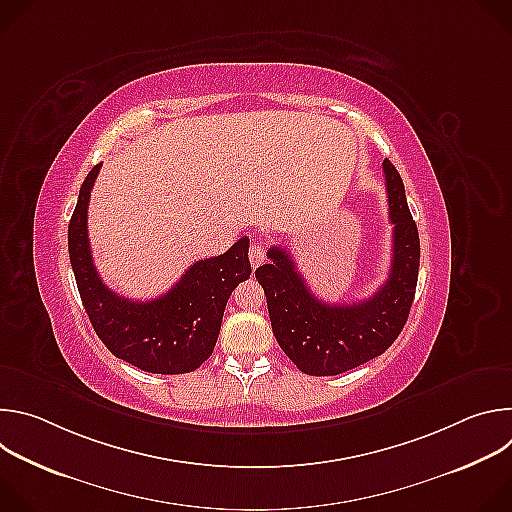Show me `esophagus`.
Masks as SVG:
<instances>
[{
  "label": "esophagus",
  "instance_id": "esophagus-1",
  "mask_svg": "<svg viewBox=\"0 0 512 512\" xmlns=\"http://www.w3.org/2000/svg\"><path fill=\"white\" fill-rule=\"evenodd\" d=\"M249 261H251V267H253V269H257V267L265 261V249H263L259 243H255V245L249 247Z\"/></svg>",
  "mask_w": 512,
  "mask_h": 512
}]
</instances>
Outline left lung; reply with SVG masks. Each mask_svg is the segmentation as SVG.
I'll return each instance as SVG.
<instances>
[{
    "label": "left lung",
    "instance_id": "obj_1",
    "mask_svg": "<svg viewBox=\"0 0 512 512\" xmlns=\"http://www.w3.org/2000/svg\"><path fill=\"white\" fill-rule=\"evenodd\" d=\"M383 172L393 259L387 281L371 298L352 304L318 300L296 261L281 247H271L269 263L255 271L265 291L275 340L306 375L332 377L373 360L397 340L409 318L419 273V235L399 172L389 160L383 162Z\"/></svg>",
    "mask_w": 512,
    "mask_h": 512
}]
</instances>
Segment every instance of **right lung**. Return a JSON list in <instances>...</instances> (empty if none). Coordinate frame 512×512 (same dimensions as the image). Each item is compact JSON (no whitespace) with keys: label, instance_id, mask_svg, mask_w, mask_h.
Wrapping results in <instances>:
<instances>
[{"label":"right lung","instance_id":"right-lung-1","mask_svg":"<svg viewBox=\"0 0 512 512\" xmlns=\"http://www.w3.org/2000/svg\"><path fill=\"white\" fill-rule=\"evenodd\" d=\"M101 166L87 174L68 225L70 265L87 316L103 344L133 367L156 375L192 373L214 350L233 289L251 275L249 239L196 261L156 300L121 298L101 281L89 245L87 208Z\"/></svg>","mask_w":512,"mask_h":512}]
</instances>
